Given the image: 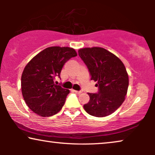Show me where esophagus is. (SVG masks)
I'll return each mask as SVG.
<instances>
[{"mask_svg":"<svg viewBox=\"0 0 155 155\" xmlns=\"http://www.w3.org/2000/svg\"><path fill=\"white\" fill-rule=\"evenodd\" d=\"M72 91H73V92L76 93V94H80V93H82L81 91H77V90H72Z\"/></svg>","mask_w":155,"mask_h":155,"instance_id":"1","label":"esophagus"}]
</instances>
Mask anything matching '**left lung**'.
<instances>
[{
    "label": "left lung",
    "mask_w": 155,
    "mask_h": 155,
    "mask_svg": "<svg viewBox=\"0 0 155 155\" xmlns=\"http://www.w3.org/2000/svg\"><path fill=\"white\" fill-rule=\"evenodd\" d=\"M78 54L87 67L91 80L97 82L98 93H88L90 101L84 105L87 113L104 117L114 113L125 100L128 75L122 61L101 47L84 48Z\"/></svg>",
    "instance_id": "left-lung-1"
}]
</instances>
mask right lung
I'll use <instances>...</instances> for the list:
<instances>
[{
  "label": "right lung",
  "mask_w": 155,
  "mask_h": 155,
  "mask_svg": "<svg viewBox=\"0 0 155 155\" xmlns=\"http://www.w3.org/2000/svg\"><path fill=\"white\" fill-rule=\"evenodd\" d=\"M76 56L72 48L51 46L27 63L22 74L21 87L24 100L33 112L48 117L61 111L70 91L55 84V77L60 78L65 63Z\"/></svg>",
  "instance_id": "add662e5"
}]
</instances>
